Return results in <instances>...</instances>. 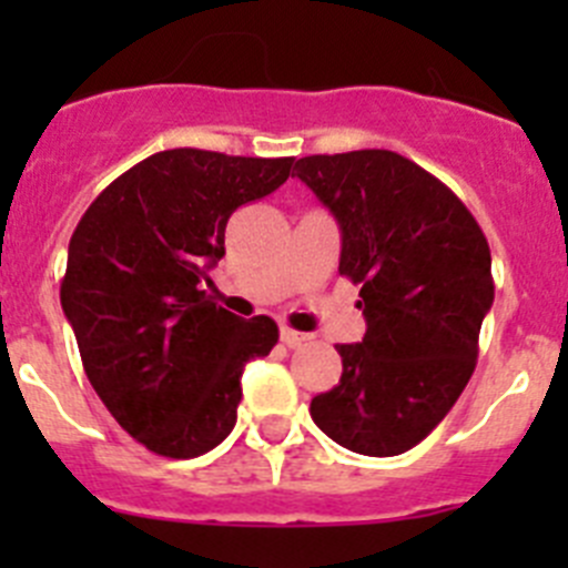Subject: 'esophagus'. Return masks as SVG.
<instances>
[{"label":"esophagus","mask_w":568,"mask_h":568,"mask_svg":"<svg viewBox=\"0 0 568 568\" xmlns=\"http://www.w3.org/2000/svg\"><path fill=\"white\" fill-rule=\"evenodd\" d=\"M281 341L287 346H301L304 341H310L307 333H298V329H290V327H281Z\"/></svg>","instance_id":"esophagus-1"}]
</instances>
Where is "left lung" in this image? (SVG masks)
I'll use <instances>...</instances> for the list:
<instances>
[{
    "label": "left lung",
    "mask_w": 568,
    "mask_h": 568,
    "mask_svg": "<svg viewBox=\"0 0 568 568\" xmlns=\"http://www.w3.org/2000/svg\"><path fill=\"white\" fill-rule=\"evenodd\" d=\"M295 170L338 222V273L361 287L366 318L358 344L335 346L344 373L310 415L344 449L400 455L475 373L495 298L489 244L453 190L393 150L304 155Z\"/></svg>",
    "instance_id": "8db88e82"
}]
</instances>
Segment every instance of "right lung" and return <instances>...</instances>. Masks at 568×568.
<instances>
[{
	"label": "right lung",
	"instance_id": "1",
	"mask_svg": "<svg viewBox=\"0 0 568 568\" xmlns=\"http://www.w3.org/2000/svg\"><path fill=\"white\" fill-rule=\"evenodd\" d=\"M295 159L175 148L148 155L70 235L62 310L88 381L124 433L164 458H199L235 426L241 369L278 324L215 307L210 267L241 204L287 182Z\"/></svg>",
	"mask_w": 568,
	"mask_h": 568
}]
</instances>
